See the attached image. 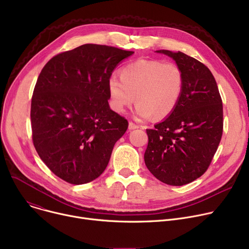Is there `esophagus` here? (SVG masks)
Here are the masks:
<instances>
[{"label":"esophagus","mask_w":249,"mask_h":249,"mask_svg":"<svg viewBox=\"0 0 249 249\" xmlns=\"http://www.w3.org/2000/svg\"><path fill=\"white\" fill-rule=\"evenodd\" d=\"M137 128H139V125H137L136 123H134V122H129V129L130 130H134V129H137Z\"/></svg>","instance_id":"obj_1"}]
</instances>
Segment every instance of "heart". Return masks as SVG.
<instances>
[{
	"instance_id": "b5f03b06",
	"label": "heart",
	"mask_w": 249,
	"mask_h": 249,
	"mask_svg": "<svg viewBox=\"0 0 249 249\" xmlns=\"http://www.w3.org/2000/svg\"><path fill=\"white\" fill-rule=\"evenodd\" d=\"M119 74L120 79L113 76L108 81L116 112H124L136 101L140 118L163 119L175 110L183 93L184 74L175 63L140 59L124 66Z\"/></svg>"
}]
</instances>
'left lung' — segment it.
<instances>
[{"instance_id":"left-lung-1","label":"left lung","mask_w":249,"mask_h":249,"mask_svg":"<svg viewBox=\"0 0 249 249\" xmlns=\"http://www.w3.org/2000/svg\"><path fill=\"white\" fill-rule=\"evenodd\" d=\"M173 58L184 74V89L169 117L146 129L145 164L158 180L182 186L208 169L223 132V106L212 73L198 60L158 50Z\"/></svg>"}]
</instances>
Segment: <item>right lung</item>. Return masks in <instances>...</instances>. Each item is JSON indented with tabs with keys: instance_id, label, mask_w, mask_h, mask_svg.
<instances>
[{
	"instance_id": "obj_1",
	"label": "right lung",
	"mask_w": 249,
	"mask_h": 249,
	"mask_svg": "<svg viewBox=\"0 0 249 249\" xmlns=\"http://www.w3.org/2000/svg\"><path fill=\"white\" fill-rule=\"evenodd\" d=\"M133 53L85 44L54 56L38 77L31 102L33 144L47 167L70 184L100 176L128 128L109 107L108 81Z\"/></svg>"
}]
</instances>
